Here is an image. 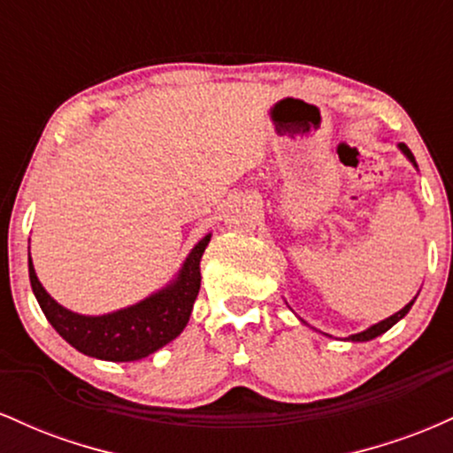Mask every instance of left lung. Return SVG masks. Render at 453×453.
Listing matches in <instances>:
<instances>
[{
	"mask_svg": "<svg viewBox=\"0 0 453 453\" xmlns=\"http://www.w3.org/2000/svg\"><path fill=\"white\" fill-rule=\"evenodd\" d=\"M398 150H400V153L404 155V157H407V159L411 161V165H413V168L418 170V164H415V157H413V153H411L407 144H403V142H400V144H398ZM415 298H418V294H415V296H413V300H411V303L404 304L403 309L398 311V313L389 315V317H386V319H381V321H377V324L368 326L366 330H362V332H356V334H349V336H347V339H341V341H349V342H366V341H372V339H377V336L386 334V332L389 330V327H392V326H396L398 321L403 319V317L409 313V311H411V306H413V303H415ZM285 304H288V303H285ZM300 321H303V319H300ZM303 324H304V326H309V324H306V321H303ZM326 336H330V334H326ZM330 339H332V336H330Z\"/></svg>",
	"mask_w": 453,
	"mask_h": 453,
	"instance_id": "obj_1",
	"label": "left lung"
}]
</instances>
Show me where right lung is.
<instances>
[{
    "mask_svg": "<svg viewBox=\"0 0 453 453\" xmlns=\"http://www.w3.org/2000/svg\"><path fill=\"white\" fill-rule=\"evenodd\" d=\"M212 234L194 244L174 277L147 298L102 315L65 309L44 289L29 253V280L49 324L76 351L106 362H136L174 341L185 330L200 292V262Z\"/></svg>",
    "mask_w": 453,
    "mask_h": 453,
    "instance_id": "obj_1",
    "label": "right lung"
}]
</instances>
